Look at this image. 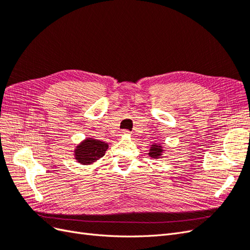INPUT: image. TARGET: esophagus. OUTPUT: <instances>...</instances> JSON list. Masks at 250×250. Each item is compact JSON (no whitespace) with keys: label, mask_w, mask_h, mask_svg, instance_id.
Wrapping results in <instances>:
<instances>
[{"label":"esophagus","mask_w":250,"mask_h":250,"mask_svg":"<svg viewBox=\"0 0 250 250\" xmlns=\"http://www.w3.org/2000/svg\"><path fill=\"white\" fill-rule=\"evenodd\" d=\"M121 134H129V131H128V130H123L122 132H121Z\"/></svg>","instance_id":"34e87169"}]
</instances>
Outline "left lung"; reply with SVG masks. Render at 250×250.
I'll list each match as a JSON object with an SVG mask.
<instances>
[{"instance_id":"1","label":"left lung","mask_w":250,"mask_h":250,"mask_svg":"<svg viewBox=\"0 0 250 250\" xmlns=\"http://www.w3.org/2000/svg\"><path fill=\"white\" fill-rule=\"evenodd\" d=\"M163 152V147L162 146H158V145H152V147L150 148L149 151V156H151L152 158H158L162 155Z\"/></svg>"}]
</instances>
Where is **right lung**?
Wrapping results in <instances>:
<instances>
[{"label": "right lung", "mask_w": 250, "mask_h": 250, "mask_svg": "<svg viewBox=\"0 0 250 250\" xmlns=\"http://www.w3.org/2000/svg\"><path fill=\"white\" fill-rule=\"evenodd\" d=\"M107 149V143L99 140L86 139L77 146V149L75 150V156L80 164L89 165L101 158Z\"/></svg>", "instance_id": "1"}]
</instances>
